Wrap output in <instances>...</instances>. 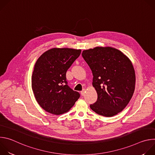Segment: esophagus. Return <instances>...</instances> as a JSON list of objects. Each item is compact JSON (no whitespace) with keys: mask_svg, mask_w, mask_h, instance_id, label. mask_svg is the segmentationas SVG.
I'll return each instance as SVG.
<instances>
[{"mask_svg":"<svg viewBox=\"0 0 155 155\" xmlns=\"http://www.w3.org/2000/svg\"><path fill=\"white\" fill-rule=\"evenodd\" d=\"M85 91H86L85 88H83V90L81 91V94L82 96H84V94H85Z\"/></svg>","mask_w":155,"mask_h":155,"instance_id":"34e87169","label":"esophagus"}]
</instances>
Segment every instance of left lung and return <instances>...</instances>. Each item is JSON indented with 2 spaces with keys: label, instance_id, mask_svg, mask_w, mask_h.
<instances>
[{
  "label": "left lung",
  "instance_id": "obj_1",
  "mask_svg": "<svg viewBox=\"0 0 155 155\" xmlns=\"http://www.w3.org/2000/svg\"><path fill=\"white\" fill-rule=\"evenodd\" d=\"M82 57L90 68L97 99L90 108L96 114L113 117L126 107L134 94L136 75L129 58L112 47L84 50Z\"/></svg>",
  "mask_w": 155,
  "mask_h": 155
}]
</instances>
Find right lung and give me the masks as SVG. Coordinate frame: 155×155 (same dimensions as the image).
<instances>
[{"instance_id":"1","label":"right lung","mask_w":155,"mask_h":155,"mask_svg":"<svg viewBox=\"0 0 155 155\" xmlns=\"http://www.w3.org/2000/svg\"><path fill=\"white\" fill-rule=\"evenodd\" d=\"M81 50L50 49L37 59L32 75V88L40 107L51 114L68 112L80 94L68 86L66 72Z\"/></svg>"}]
</instances>
